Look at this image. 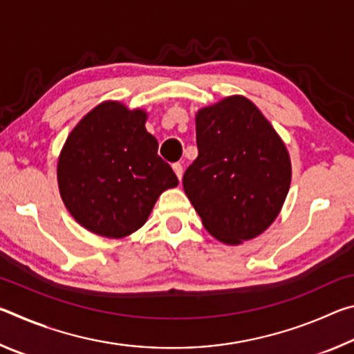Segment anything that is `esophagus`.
Segmentation results:
<instances>
[{
    "mask_svg": "<svg viewBox=\"0 0 354 354\" xmlns=\"http://www.w3.org/2000/svg\"><path fill=\"white\" fill-rule=\"evenodd\" d=\"M173 171L176 173V176H178V179L179 181H181V178H183V173H184V169H183V165L179 164V162H176V164H173Z\"/></svg>",
    "mask_w": 354,
    "mask_h": 354,
    "instance_id": "1",
    "label": "esophagus"
}]
</instances>
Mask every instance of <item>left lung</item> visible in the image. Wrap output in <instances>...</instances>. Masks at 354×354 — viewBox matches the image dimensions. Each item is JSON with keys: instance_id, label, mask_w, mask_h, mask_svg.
Returning a JSON list of instances; mask_svg holds the SVG:
<instances>
[{"instance_id": "obj_1", "label": "left lung", "mask_w": 354, "mask_h": 354, "mask_svg": "<svg viewBox=\"0 0 354 354\" xmlns=\"http://www.w3.org/2000/svg\"><path fill=\"white\" fill-rule=\"evenodd\" d=\"M198 158L184 173V192L203 226L226 245L261 236L283 209L292 179L286 143L242 95L195 115Z\"/></svg>"}]
</instances>
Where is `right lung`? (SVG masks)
Here are the masks:
<instances>
[{"label":"right lung","mask_w":354,"mask_h":354,"mask_svg":"<svg viewBox=\"0 0 354 354\" xmlns=\"http://www.w3.org/2000/svg\"><path fill=\"white\" fill-rule=\"evenodd\" d=\"M147 111L103 101L71 129L57 159L59 194L77 223L93 234L123 239L147 223L162 192L178 185Z\"/></svg>","instance_id":"1"}]
</instances>
